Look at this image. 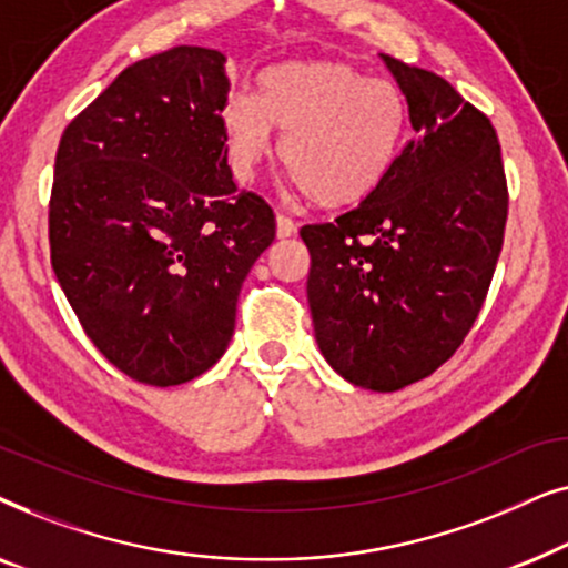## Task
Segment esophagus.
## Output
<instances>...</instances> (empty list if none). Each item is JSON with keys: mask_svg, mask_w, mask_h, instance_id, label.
<instances>
[{"mask_svg": "<svg viewBox=\"0 0 568 568\" xmlns=\"http://www.w3.org/2000/svg\"><path fill=\"white\" fill-rule=\"evenodd\" d=\"M294 232H297V224H294L286 214H276V235L292 237Z\"/></svg>", "mask_w": 568, "mask_h": 568, "instance_id": "34e87169", "label": "esophagus"}]
</instances>
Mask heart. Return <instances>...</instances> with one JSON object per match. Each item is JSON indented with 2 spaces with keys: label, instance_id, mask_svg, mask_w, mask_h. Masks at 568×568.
<instances>
[{
  "label": "heart",
  "instance_id": "b5f03b06",
  "mask_svg": "<svg viewBox=\"0 0 568 568\" xmlns=\"http://www.w3.org/2000/svg\"><path fill=\"white\" fill-rule=\"evenodd\" d=\"M282 136V162L315 206L344 209L372 196L400 158L408 103L385 77L352 61H284L258 74V98L237 92L222 108L232 173L251 181Z\"/></svg>",
  "mask_w": 568,
  "mask_h": 568
}]
</instances>
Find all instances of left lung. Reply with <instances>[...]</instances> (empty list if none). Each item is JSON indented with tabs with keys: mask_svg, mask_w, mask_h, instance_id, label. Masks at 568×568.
<instances>
[{
	"mask_svg": "<svg viewBox=\"0 0 568 568\" xmlns=\"http://www.w3.org/2000/svg\"><path fill=\"white\" fill-rule=\"evenodd\" d=\"M383 59L416 136L372 196L300 235L323 356L352 385L393 393L429 377L470 333L501 253L509 191L488 115L445 77Z\"/></svg>",
	"mask_w": 568,
	"mask_h": 568,
	"instance_id": "obj_1",
	"label": "left lung"
}]
</instances>
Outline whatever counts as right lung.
<instances>
[{
  "mask_svg": "<svg viewBox=\"0 0 568 568\" xmlns=\"http://www.w3.org/2000/svg\"><path fill=\"white\" fill-rule=\"evenodd\" d=\"M224 53L175 45L123 69L61 134L51 266L98 352L144 385L189 383L235 333L276 216L232 181Z\"/></svg>",
  "mask_w": 568,
  "mask_h": 568,
  "instance_id": "obj_1",
  "label": "right lung"
}]
</instances>
